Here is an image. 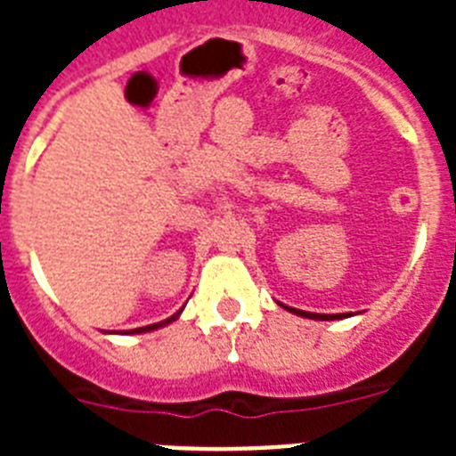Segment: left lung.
<instances>
[{
	"label": "left lung",
	"mask_w": 456,
	"mask_h": 456,
	"mask_svg": "<svg viewBox=\"0 0 456 456\" xmlns=\"http://www.w3.org/2000/svg\"><path fill=\"white\" fill-rule=\"evenodd\" d=\"M285 310L294 313V315L299 317H308V320H320V322H329V320H345V317H352L354 313H336V315H324V313H308V310H299V308H289V305L281 304Z\"/></svg>",
	"instance_id": "8db88e82"
}]
</instances>
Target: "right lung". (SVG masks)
I'll return each instance as SVG.
<instances>
[{"label":"right lung","mask_w":456,"mask_h":456,"mask_svg":"<svg viewBox=\"0 0 456 456\" xmlns=\"http://www.w3.org/2000/svg\"><path fill=\"white\" fill-rule=\"evenodd\" d=\"M183 310H184V305H183V308L178 310V313H175V315L167 317V320L155 322V324H148V326H139V329H130V331H123V333H125V336H127V333H130V336H139V333H151V331H157V329H162V326H168V324H171V322L178 320V317L183 315ZM111 333H114V331H111ZM118 333H120V331H118Z\"/></svg>","instance_id":"obj_1"}]
</instances>
